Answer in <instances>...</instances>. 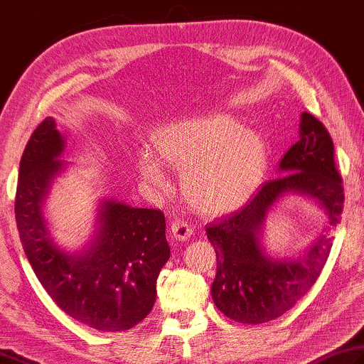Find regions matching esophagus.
Listing matches in <instances>:
<instances>
[{"label":"esophagus","mask_w":364,"mask_h":364,"mask_svg":"<svg viewBox=\"0 0 364 364\" xmlns=\"http://www.w3.org/2000/svg\"><path fill=\"white\" fill-rule=\"evenodd\" d=\"M170 229H172V237L175 240H180V241H186L188 238H191L192 232H194L192 225L188 224L186 220H183V219H175Z\"/></svg>","instance_id":"esophagus-1"}]
</instances>
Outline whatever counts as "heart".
<instances>
[{
    "label": "heart",
    "instance_id": "obj_1",
    "mask_svg": "<svg viewBox=\"0 0 364 364\" xmlns=\"http://www.w3.org/2000/svg\"><path fill=\"white\" fill-rule=\"evenodd\" d=\"M162 162L183 170L181 188L196 210L208 216L227 215L243 206L257 188L265 167L262 135L241 127L227 113L176 121L154 134ZM140 172L161 186L166 175L151 154L141 153Z\"/></svg>",
    "mask_w": 364,
    "mask_h": 364
}]
</instances>
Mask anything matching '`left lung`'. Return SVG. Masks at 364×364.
Returning a JSON list of instances; mask_svg holds the SVG:
<instances>
[{
	"label": "left lung",
	"instance_id": "8db88e82",
	"mask_svg": "<svg viewBox=\"0 0 364 364\" xmlns=\"http://www.w3.org/2000/svg\"><path fill=\"white\" fill-rule=\"evenodd\" d=\"M298 132L300 140L279 162V172L286 175L263 184L245 208L206 227L218 262L213 301L235 322L255 325L281 317L314 286L330 255L328 232L296 260L273 259L260 241L267 213L291 192L314 198L328 219V230L339 224L344 189L330 134L308 112L301 113Z\"/></svg>",
	"mask_w": 364,
	"mask_h": 364
}]
</instances>
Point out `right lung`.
Instances as JSON below:
<instances>
[{
    "label": "right lung",
    "mask_w": 364,
    "mask_h": 364,
    "mask_svg": "<svg viewBox=\"0 0 364 364\" xmlns=\"http://www.w3.org/2000/svg\"><path fill=\"white\" fill-rule=\"evenodd\" d=\"M63 149L52 117L36 127L25 146L16 194L21 246L42 287L68 316L99 331L129 330L156 301V281L170 257L166 218L161 210L105 198L88 247L63 251L42 215L53 178L66 167L58 159Z\"/></svg>",
    "instance_id": "1"
}]
</instances>
